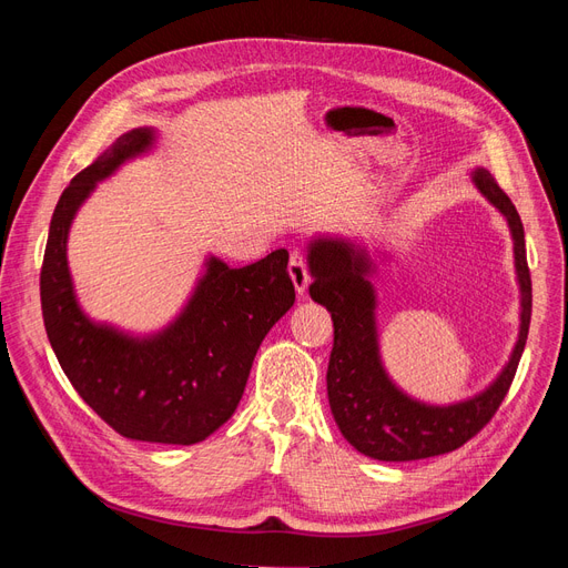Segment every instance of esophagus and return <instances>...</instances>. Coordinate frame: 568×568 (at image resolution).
I'll return each mask as SVG.
<instances>
[{"instance_id": "esophagus-1", "label": "esophagus", "mask_w": 568, "mask_h": 568, "mask_svg": "<svg viewBox=\"0 0 568 568\" xmlns=\"http://www.w3.org/2000/svg\"><path fill=\"white\" fill-rule=\"evenodd\" d=\"M288 277L296 286V294L305 296L307 294V284H311V274H307V265H305V257L294 251L291 253V261H288Z\"/></svg>"}]
</instances>
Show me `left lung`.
Masks as SVG:
<instances>
[{
  "mask_svg": "<svg viewBox=\"0 0 568 568\" xmlns=\"http://www.w3.org/2000/svg\"><path fill=\"white\" fill-rule=\"evenodd\" d=\"M471 182L507 220L514 267L521 291V324L509 363L495 382L467 400L428 405L390 382L376 332V263L365 246L341 236H315L307 244L313 274L311 296L332 313L334 348L326 369L332 415L357 453L382 462H409L457 450L484 428L505 400L517 374L530 324V272L521 217L486 168L471 170Z\"/></svg>",
  "mask_w": 568,
  "mask_h": 568,
  "instance_id": "left-lung-1",
  "label": "left lung"
}]
</instances>
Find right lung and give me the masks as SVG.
<instances>
[{
  "label": "right lung",
  "mask_w": 568,
  "mask_h": 568,
  "mask_svg": "<svg viewBox=\"0 0 568 568\" xmlns=\"http://www.w3.org/2000/svg\"><path fill=\"white\" fill-rule=\"evenodd\" d=\"M153 144V128L120 134L65 186L44 248L42 317L68 382L120 436L194 445L234 415L253 357L294 305L296 291L286 248L246 267H230L211 255L182 313L156 334L134 336L84 315L65 253L73 217L97 182Z\"/></svg>",
  "instance_id": "add662e5"
}]
</instances>
